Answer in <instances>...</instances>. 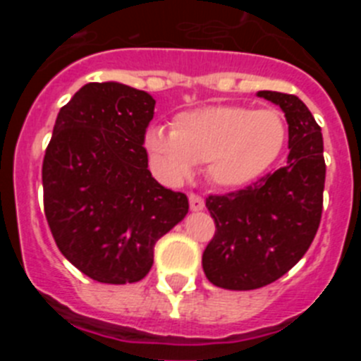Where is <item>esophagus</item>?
Returning <instances> with one entry per match:
<instances>
[{"label": "esophagus", "instance_id": "obj_1", "mask_svg": "<svg viewBox=\"0 0 361 361\" xmlns=\"http://www.w3.org/2000/svg\"><path fill=\"white\" fill-rule=\"evenodd\" d=\"M190 208L193 209V212H200V209L204 208L202 197L197 195V193H190Z\"/></svg>", "mask_w": 361, "mask_h": 361}]
</instances>
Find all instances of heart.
<instances>
[{"label":"heart","instance_id":"obj_1","mask_svg":"<svg viewBox=\"0 0 361 361\" xmlns=\"http://www.w3.org/2000/svg\"><path fill=\"white\" fill-rule=\"evenodd\" d=\"M286 137V123L276 110L208 106L175 117L171 132L149 128L145 149L170 180L188 177L195 164H208L213 183L237 188L269 170L282 153Z\"/></svg>","mask_w":361,"mask_h":361}]
</instances>
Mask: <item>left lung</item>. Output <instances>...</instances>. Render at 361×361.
I'll list each match as a JSON object with an SVG mask.
<instances>
[{"label": "left lung", "instance_id": "8db88e82", "mask_svg": "<svg viewBox=\"0 0 361 361\" xmlns=\"http://www.w3.org/2000/svg\"><path fill=\"white\" fill-rule=\"evenodd\" d=\"M258 97L286 114L288 162L244 190L206 199L216 229L204 250V273L213 286L233 291L264 288L286 275L309 250L324 208L322 128L296 95L262 90Z\"/></svg>", "mask_w": 361, "mask_h": 361}]
</instances>
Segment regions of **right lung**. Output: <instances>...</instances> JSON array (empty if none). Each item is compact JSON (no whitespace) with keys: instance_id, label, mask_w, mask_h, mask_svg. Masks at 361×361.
<instances>
[{"instance_id":"right-lung-1","label":"right lung","mask_w":361,"mask_h":361,"mask_svg":"<svg viewBox=\"0 0 361 361\" xmlns=\"http://www.w3.org/2000/svg\"><path fill=\"white\" fill-rule=\"evenodd\" d=\"M155 99L88 82L57 114L43 159V204L57 247L86 276L133 283L153 247L186 216L188 197L152 177L145 135Z\"/></svg>"}]
</instances>
